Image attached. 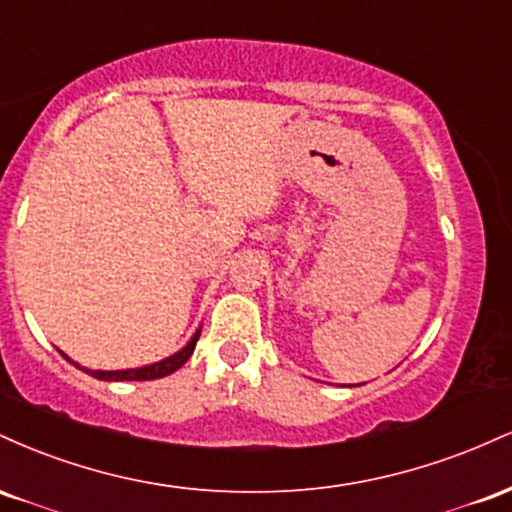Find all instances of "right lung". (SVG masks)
<instances>
[{"mask_svg":"<svg viewBox=\"0 0 512 512\" xmlns=\"http://www.w3.org/2000/svg\"><path fill=\"white\" fill-rule=\"evenodd\" d=\"M199 332H202V330H197L195 334H192L190 342H187V346H182L178 354L163 358V361H158V363H151V366H142V368H127V370H88V368H84V366H79V363L69 361V356H64V354H62V356L67 358L69 363H74L76 368L86 370L88 375H93V378H98V380H115V383H120V380H156V378H166V375L175 373V370H178V368L182 366V363H185L187 358L192 356V351H195V346H197Z\"/></svg>","mask_w":512,"mask_h":512,"instance_id":"right-lung-1","label":"right lung"}]
</instances>
